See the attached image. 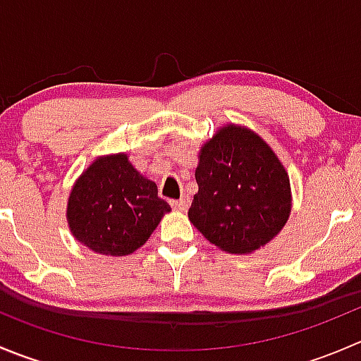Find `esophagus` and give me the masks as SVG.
I'll list each match as a JSON object with an SVG mask.
<instances>
[{
	"mask_svg": "<svg viewBox=\"0 0 361 361\" xmlns=\"http://www.w3.org/2000/svg\"><path fill=\"white\" fill-rule=\"evenodd\" d=\"M171 206L178 211H187V207L190 206V199L187 195H183L181 199H176V201H171Z\"/></svg>",
	"mask_w": 361,
	"mask_h": 361,
	"instance_id": "34e87169",
	"label": "esophagus"
}]
</instances>
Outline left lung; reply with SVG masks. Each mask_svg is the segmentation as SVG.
<instances>
[{"label":"left lung","mask_w":361,"mask_h":361,"mask_svg":"<svg viewBox=\"0 0 361 361\" xmlns=\"http://www.w3.org/2000/svg\"><path fill=\"white\" fill-rule=\"evenodd\" d=\"M188 218L218 248L250 253L285 227L292 209L285 167L262 137L228 126L202 147Z\"/></svg>","instance_id":"8db88e82"}]
</instances>
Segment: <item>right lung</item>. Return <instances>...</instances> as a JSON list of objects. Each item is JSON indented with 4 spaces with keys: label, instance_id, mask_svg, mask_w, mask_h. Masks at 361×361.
I'll use <instances>...</instances> for the list:
<instances>
[{
    "label": "right lung",
    "instance_id": "add662e5",
    "mask_svg": "<svg viewBox=\"0 0 361 361\" xmlns=\"http://www.w3.org/2000/svg\"><path fill=\"white\" fill-rule=\"evenodd\" d=\"M169 204L127 155L97 159L73 187L68 221L73 235L96 253L123 257L147 243Z\"/></svg>",
    "mask_w": 361,
    "mask_h": 361
}]
</instances>
